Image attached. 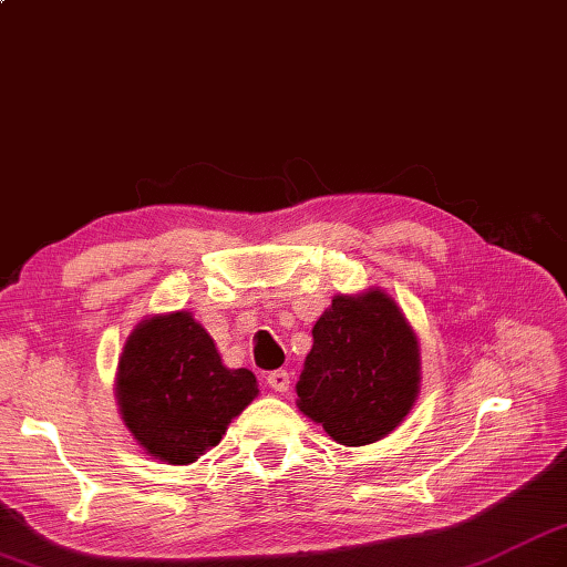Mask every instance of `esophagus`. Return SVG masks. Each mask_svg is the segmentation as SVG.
<instances>
[{"mask_svg":"<svg viewBox=\"0 0 567 567\" xmlns=\"http://www.w3.org/2000/svg\"><path fill=\"white\" fill-rule=\"evenodd\" d=\"M268 384L275 392H287L290 390V372L287 370H272L268 375Z\"/></svg>","mask_w":567,"mask_h":567,"instance_id":"1","label":"esophagus"}]
</instances>
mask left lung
Returning <instances> with one entry per match:
<instances>
[{
	"instance_id": "8db88e82",
	"label": "left lung",
	"mask_w": 567,
	"mask_h": 567,
	"mask_svg": "<svg viewBox=\"0 0 567 567\" xmlns=\"http://www.w3.org/2000/svg\"><path fill=\"white\" fill-rule=\"evenodd\" d=\"M297 382L299 412L343 445L375 443L400 424L419 392V346L394 299L339 295L311 329Z\"/></svg>"
}]
</instances>
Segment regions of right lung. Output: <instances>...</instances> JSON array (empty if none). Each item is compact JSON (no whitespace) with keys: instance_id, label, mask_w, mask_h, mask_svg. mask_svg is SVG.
<instances>
[{"instance_id":"1","label":"right lung","mask_w":567,"mask_h":567,"mask_svg":"<svg viewBox=\"0 0 567 567\" xmlns=\"http://www.w3.org/2000/svg\"><path fill=\"white\" fill-rule=\"evenodd\" d=\"M256 394V375L224 368L212 336L187 311L143 321L118 358L116 396L128 431L173 465L195 463L219 443Z\"/></svg>"}]
</instances>
